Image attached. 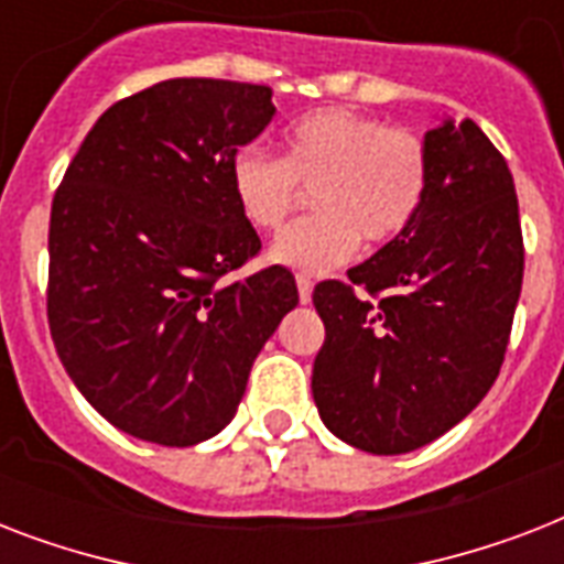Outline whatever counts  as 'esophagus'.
I'll use <instances>...</instances> for the list:
<instances>
[{"label":"esophagus","instance_id":"obj_1","mask_svg":"<svg viewBox=\"0 0 564 564\" xmlns=\"http://www.w3.org/2000/svg\"><path fill=\"white\" fill-rule=\"evenodd\" d=\"M295 283H299L301 304H310V301H313V278H307V274H299V278H295Z\"/></svg>","mask_w":564,"mask_h":564}]
</instances>
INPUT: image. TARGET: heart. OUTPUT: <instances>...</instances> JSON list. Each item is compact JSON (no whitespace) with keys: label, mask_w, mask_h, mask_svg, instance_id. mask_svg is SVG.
<instances>
[{"label":"heart","mask_w":564,"mask_h":564,"mask_svg":"<svg viewBox=\"0 0 564 564\" xmlns=\"http://www.w3.org/2000/svg\"><path fill=\"white\" fill-rule=\"evenodd\" d=\"M301 189L313 193L316 216L283 230L269 260L304 274L334 272L360 239L386 246L415 221L427 195V149L410 128L322 110L286 131L283 158L242 149L230 161V193L251 228H281Z\"/></svg>","instance_id":"heart-1"}]
</instances>
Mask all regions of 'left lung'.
Here are the masks:
<instances>
[{"label": "left lung", "mask_w": 564, "mask_h": 564, "mask_svg": "<svg viewBox=\"0 0 564 564\" xmlns=\"http://www.w3.org/2000/svg\"><path fill=\"white\" fill-rule=\"evenodd\" d=\"M427 195L401 237L351 283L313 292L325 345L313 401L325 427L369 454H410L459 424L495 383L509 345L524 239L516 181L477 122L424 134Z\"/></svg>", "instance_id": "obj_1"}]
</instances>
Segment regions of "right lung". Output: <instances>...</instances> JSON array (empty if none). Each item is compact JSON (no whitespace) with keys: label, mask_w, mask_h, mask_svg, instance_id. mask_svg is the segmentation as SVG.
I'll return each instance as SVG.
<instances>
[{"label":"right lung","mask_w":564,"mask_h":564,"mask_svg":"<svg viewBox=\"0 0 564 564\" xmlns=\"http://www.w3.org/2000/svg\"><path fill=\"white\" fill-rule=\"evenodd\" d=\"M272 117L263 84L170 78L105 110L57 187L48 330L78 392L128 436H216L299 304L283 265L228 281L260 251L230 161Z\"/></svg>","instance_id":"obj_1"}]
</instances>
